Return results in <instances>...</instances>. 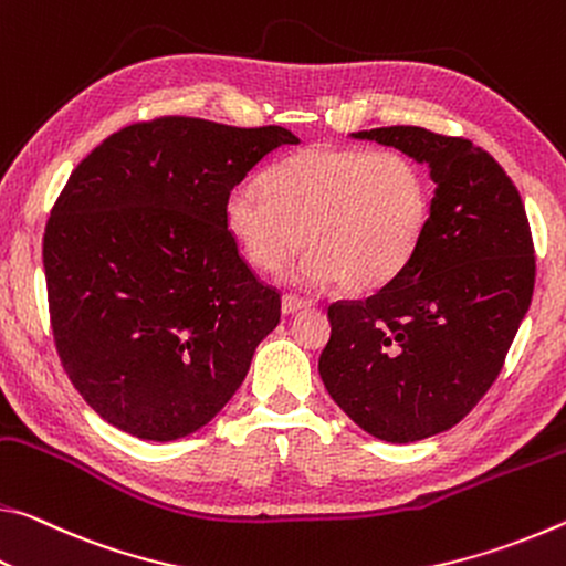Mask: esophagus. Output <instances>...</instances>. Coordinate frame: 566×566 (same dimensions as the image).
<instances>
[{
    "label": "esophagus",
    "mask_w": 566,
    "mask_h": 566,
    "mask_svg": "<svg viewBox=\"0 0 566 566\" xmlns=\"http://www.w3.org/2000/svg\"><path fill=\"white\" fill-rule=\"evenodd\" d=\"M311 301L301 298V295H293V293H285L283 295V313H289V316H293V313H301L305 308H311Z\"/></svg>",
    "instance_id": "esophagus-1"
}]
</instances>
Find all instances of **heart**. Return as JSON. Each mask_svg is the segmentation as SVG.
<instances>
[{
    "label": "heart",
    "mask_w": 566,
    "mask_h": 566,
    "mask_svg": "<svg viewBox=\"0 0 566 566\" xmlns=\"http://www.w3.org/2000/svg\"><path fill=\"white\" fill-rule=\"evenodd\" d=\"M263 192H230L226 220L258 271L275 273L301 248L303 283L374 293L401 275L429 220V178L413 157L311 145L275 163Z\"/></svg>",
    "instance_id": "1"
}]
</instances>
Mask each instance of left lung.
I'll use <instances>...</instances> for the list:
<instances>
[{"label": "left lung", "instance_id": "obj_1", "mask_svg": "<svg viewBox=\"0 0 566 566\" xmlns=\"http://www.w3.org/2000/svg\"><path fill=\"white\" fill-rule=\"evenodd\" d=\"M356 137L423 163L437 192L401 275L328 305L318 370L360 429L409 443L457 426L496 381L532 303L534 240L516 185L484 147L413 125Z\"/></svg>", "mask_w": 566, "mask_h": 566}]
</instances>
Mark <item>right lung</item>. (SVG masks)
Returning <instances> with one entry per match:
<instances>
[{"label": "right lung", "instance_id": "1", "mask_svg": "<svg viewBox=\"0 0 566 566\" xmlns=\"http://www.w3.org/2000/svg\"><path fill=\"white\" fill-rule=\"evenodd\" d=\"M275 125L140 119L72 170L42 258L60 364L107 423L137 439L198 431L243 384L281 321V291L240 255L228 198L281 145Z\"/></svg>", "mask_w": 566, "mask_h": 566}]
</instances>
